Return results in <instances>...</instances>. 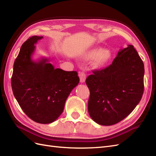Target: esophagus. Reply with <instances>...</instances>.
<instances>
[{
    "instance_id": "34e87169",
    "label": "esophagus",
    "mask_w": 156,
    "mask_h": 156,
    "mask_svg": "<svg viewBox=\"0 0 156 156\" xmlns=\"http://www.w3.org/2000/svg\"><path fill=\"white\" fill-rule=\"evenodd\" d=\"M79 78H80V82L82 83L85 82L86 78H87V75H86L85 73L83 72H79Z\"/></svg>"
}]
</instances>
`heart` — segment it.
<instances>
[{
	"mask_svg": "<svg viewBox=\"0 0 156 156\" xmlns=\"http://www.w3.org/2000/svg\"><path fill=\"white\" fill-rule=\"evenodd\" d=\"M112 57L109 49L101 48H95L90 49L85 55V58L93 60V65L95 67H103L107 65Z\"/></svg>",
	"mask_w": 156,
	"mask_h": 156,
	"instance_id": "obj_1",
	"label": "heart"
}]
</instances>
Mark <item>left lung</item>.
I'll return each instance as SVG.
<instances>
[{"label": "left lung", "instance_id": "8db88e82", "mask_svg": "<svg viewBox=\"0 0 156 156\" xmlns=\"http://www.w3.org/2000/svg\"><path fill=\"white\" fill-rule=\"evenodd\" d=\"M144 74L143 60L131 45L121 49L109 66L94 71L86 79L91 119L102 126L124 119L142 98Z\"/></svg>", "mask_w": 156, "mask_h": 156}]
</instances>
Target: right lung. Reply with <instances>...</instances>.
I'll list each match as a JSON object with an SVG mask.
<instances>
[{"label":"right lung","instance_id":"right-lung-1","mask_svg":"<svg viewBox=\"0 0 156 156\" xmlns=\"http://www.w3.org/2000/svg\"><path fill=\"white\" fill-rule=\"evenodd\" d=\"M42 38L33 36L22 45L14 62L11 83L22 110L33 121L45 124L53 122L62 114L79 77L75 71L55 69L49 58L32 59L34 45Z\"/></svg>","mask_w":156,"mask_h":156}]
</instances>
